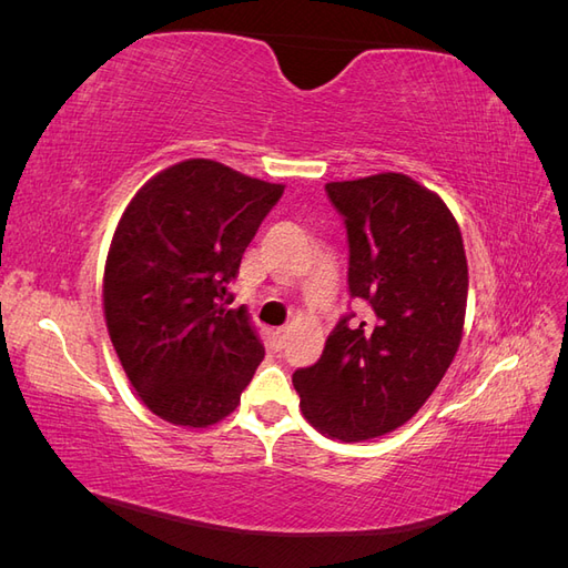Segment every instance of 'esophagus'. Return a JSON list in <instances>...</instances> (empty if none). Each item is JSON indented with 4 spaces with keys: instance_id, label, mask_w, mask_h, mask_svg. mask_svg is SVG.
<instances>
[{
    "instance_id": "1",
    "label": "esophagus",
    "mask_w": 568,
    "mask_h": 568,
    "mask_svg": "<svg viewBox=\"0 0 568 568\" xmlns=\"http://www.w3.org/2000/svg\"><path fill=\"white\" fill-rule=\"evenodd\" d=\"M284 343H286V329L272 332V351H274V353H280V351L284 348Z\"/></svg>"
}]
</instances>
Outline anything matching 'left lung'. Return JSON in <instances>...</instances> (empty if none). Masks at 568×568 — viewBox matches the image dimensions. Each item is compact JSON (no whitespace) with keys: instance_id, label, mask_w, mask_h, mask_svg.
Listing matches in <instances>:
<instances>
[{"instance_id":"1","label":"left lung","mask_w":568,"mask_h":568,"mask_svg":"<svg viewBox=\"0 0 568 568\" xmlns=\"http://www.w3.org/2000/svg\"><path fill=\"white\" fill-rule=\"evenodd\" d=\"M348 234V291L367 317L343 315L320 359L294 372L305 419L357 443L415 417L448 372L467 311V255L448 205L400 173L329 182Z\"/></svg>"}]
</instances>
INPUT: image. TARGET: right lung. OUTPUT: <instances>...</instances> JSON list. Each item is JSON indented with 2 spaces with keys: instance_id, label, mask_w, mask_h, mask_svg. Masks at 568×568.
I'll return each instance as SVG.
<instances>
[{
  "instance_id": "1",
  "label": "right lung",
  "mask_w": 568,
  "mask_h": 568,
  "mask_svg": "<svg viewBox=\"0 0 568 568\" xmlns=\"http://www.w3.org/2000/svg\"><path fill=\"white\" fill-rule=\"evenodd\" d=\"M284 184L192 159L151 178L120 217L104 315L130 384L161 419L203 428L236 409L265 348L227 284Z\"/></svg>"
}]
</instances>
